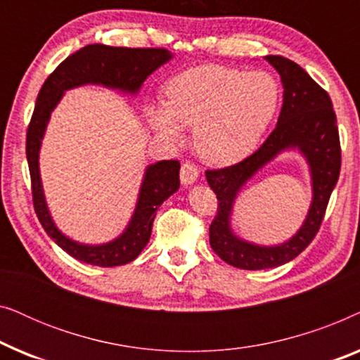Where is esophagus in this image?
Returning a JSON list of instances; mask_svg holds the SVG:
<instances>
[{"label":"esophagus","mask_w":360,"mask_h":360,"mask_svg":"<svg viewBox=\"0 0 360 360\" xmlns=\"http://www.w3.org/2000/svg\"><path fill=\"white\" fill-rule=\"evenodd\" d=\"M198 175H200L198 167L190 164V162H185V164H181V169H180L181 184H184V185L195 184V181L198 180Z\"/></svg>","instance_id":"1"}]
</instances>
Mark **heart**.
I'll return each instance as SVG.
<instances>
[{"label": "heart", "mask_w": 360, "mask_h": 360, "mask_svg": "<svg viewBox=\"0 0 360 360\" xmlns=\"http://www.w3.org/2000/svg\"><path fill=\"white\" fill-rule=\"evenodd\" d=\"M278 105V85L264 72L203 65L165 85L164 105L147 106V117L165 141L193 127L196 154L208 164L238 162L257 146Z\"/></svg>", "instance_id": "b5f03b06"}]
</instances>
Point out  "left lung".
<instances>
[{
  "mask_svg": "<svg viewBox=\"0 0 360 360\" xmlns=\"http://www.w3.org/2000/svg\"><path fill=\"white\" fill-rule=\"evenodd\" d=\"M280 73L283 105L277 126L252 155L224 169L206 170V180L218 198V213L210 226L211 249L233 267L272 269L302 254L319 231L329 196L341 172V144L331 98L298 63L282 56L265 57ZM298 146L307 157L314 180V201L299 233L285 245L264 248L238 240L229 228V216L240 186L285 148Z\"/></svg>",
  "mask_w": 360,
  "mask_h": 360,
  "instance_id": "obj_1",
  "label": "left lung"
}]
</instances>
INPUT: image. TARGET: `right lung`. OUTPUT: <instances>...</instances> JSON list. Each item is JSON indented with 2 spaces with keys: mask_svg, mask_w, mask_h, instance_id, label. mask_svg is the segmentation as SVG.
Returning a JSON list of instances; mask_svg holds the SVG:
<instances>
[{
  "mask_svg": "<svg viewBox=\"0 0 360 360\" xmlns=\"http://www.w3.org/2000/svg\"><path fill=\"white\" fill-rule=\"evenodd\" d=\"M172 58L167 49H127L91 44L68 56L44 82L27 126L26 155L31 174L32 203L42 228L72 257L98 267H116L134 260L149 243L155 211L180 186V162L162 160L147 167L136 211L124 233L103 245H83L68 239L56 228L49 213L39 175V149L51 112L70 88L96 83L136 93L142 82Z\"/></svg>",
  "mask_w": 360,
  "mask_h": 360,
  "instance_id": "right-lung-1",
  "label": "right lung"
}]
</instances>
